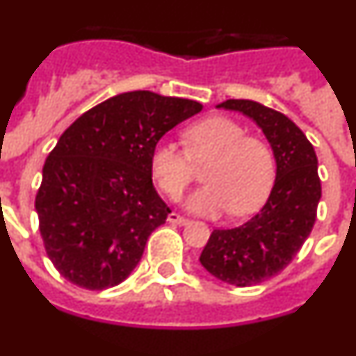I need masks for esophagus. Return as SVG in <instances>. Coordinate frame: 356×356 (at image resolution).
Returning <instances> with one entry per match:
<instances>
[{
  "label": "esophagus",
  "instance_id": "obj_1",
  "mask_svg": "<svg viewBox=\"0 0 356 356\" xmlns=\"http://www.w3.org/2000/svg\"><path fill=\"white\" fill-rule=\"evenodd\" d=\"M168 221L171 222V225H180V226H184V225H187L188 219H185V217L180 216V213L171 212V213H169V216H168Z\"/></svg>",
  "mask_w": 356,
  "mask_h": 356
}]
</instances>
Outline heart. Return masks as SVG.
Returning a JSON list of instances; mask_svg holds the SVG:
<instances>
[{
  "label": "heart",
  "mask_w": 356,
  "mask_h": 356,
  "mask_svg": "<svg viewBox=\"0 0 356 356\" xmlns=\"http://www.w3.org/2000/svg\"><path fill=\"white\" fill-rule=\"evenodd\" d=\"M184 140L187 149L169 139L151 149V176L165 196L180 197L194 180V165L209 163L203 172L207 185L187 200L193 212L213 216L228 210L242 217L262 207L275 181V155L266 140L246 135L237 121L225 115L191 124Z\"/></svg>",
  "instance_id": "1"
}]
</instances>
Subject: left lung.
<instances>
[{"label": "left lung", "instance_id": "left-lung-1", "mask_svg": "<svg viewBox=\"0 0 356 356\" xmlns=\"http://www.w3.org/2000/svg\"><path fill=\"white\" fill-rule=\"evenodd\" d=\"M217 106L253 119L276 159V180L262 210L237 228L213 229L200 257L217 280L251 287L284 271L312 232L321 200L317 156L303 131L278 110L250 99Z\"/></svg>", "mask_w": 356, "mask_h": 356}]
</instances>
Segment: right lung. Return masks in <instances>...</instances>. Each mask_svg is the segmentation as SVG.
Masks as SVG:
<instances>
[{"label": "right lung", "mask_w": 356, "mask_h": 356, "mask_svg": "<svg viewBox=\"0 0 356 356\" xmlns=\"http://www.w3.org/2000/svg\"><path fill=\"white\" fill-rule=\"evenodd\" d=\"M201 103L149 90L87 110L46 159L35 197L49 260L65 280L103 291L127 280L171 213L153 187L151 149Z\"/></svg>", "instance_id": "1"}]
</instances>
